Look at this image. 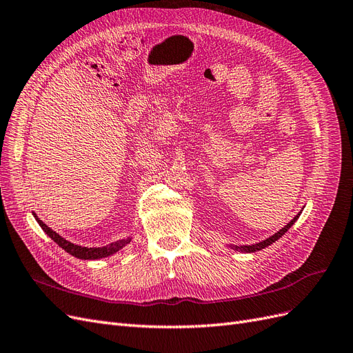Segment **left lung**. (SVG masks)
<instances>
[{"label": "left lung", "mask_w": 353, "mask_h": 353, "mask_svg": "<svg viewBox=\"0 0 353 353\" xmlns=\"http://www.w3.org/2000/svg\"><path fill=\"white\" fill-rule=\"evenodd\" d=\"M301 216V213H297V215L287 223V225L283 228V230H280L279 232H275L272 237H270V239H266V240H263V241H261V243H256V244H252V245H236V250H240V252H245V253H252V252H258V250H262V249H265L266 245H270V244H272L274 241H276L279 240L281 236H284V234L287 232V230L290 228L293 223L296 222V219Z\"/></svg>", "instance_id": "8db88e82"}]
</instances>
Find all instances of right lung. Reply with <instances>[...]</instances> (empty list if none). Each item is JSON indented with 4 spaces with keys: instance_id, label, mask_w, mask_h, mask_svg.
<instances>
[{
    "instance_id": "add662e5",
    "label": "right lung",
    "mask_w": 353,
    "mask_h": 353,
    "mask_svg": "<svg viewBox=\"0 0 353 353\" xmlns=\"http://www.w3.org/2000/svg\"><path fill=\"white\" fill-rule=\"evenodd\" d=\"M37 218V216H35ZM38 223L39 227L46 231V234L48 237H51L52 240H54L61 249H65L68 253H70L72 256H74V258L78 259H100V258H105V256H110L113 253H116L117 250H121L125 244H128L131 241V239H126V240H119V241H114L109 245H104V248H81V245H77L73 244L68 240H65L63 237H60L57 232H54L52 230H50L44 222H42L41 219H38Z\"/></svg>"
}]
</instances>
